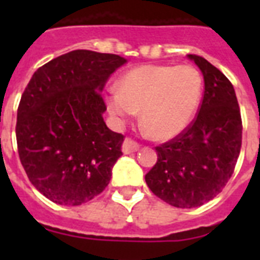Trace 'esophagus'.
<instances>
[{
  "instance_id": "obj_1",
  "label": "esophagus",
  "mask_w": 260,
  "mask_h": 260,
  "mask_svg": "<svg viewBox=\"0 0 260 260\" xmlns=\"http://www.w3.org/2000/svg\"><path fill=\"white\" fill-rule=\"evenodd\" d=\"M139 148H140L139 143H136L135 140H132V139L129 138H126L125 140H124V143H122V152H124V154H132V152H136Z\"/></svg>"
}]
</instances>
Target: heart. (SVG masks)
<instances>
[{
    "label": "heart",
    "instance_id": "b5f03b06",
    "mask_svg": "<svg viewBox=\"0 0 260 260\" xmlns=\"http://www.w3.org/2000/svg\"><path fill=\"white\" fill-rule=\"evenodd\" d=\"M118 93L108 98V109L118 121L140 112V121L156 140H170L189 126L202 95V77L189 64H144L128 71Z\"/></svg>",
    "mask_w": 260,
    "mask_h": 260
}]
</instances>
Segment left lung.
I'll return each mask as SVG.
<instances>
[{
    "label": "left lung",
    "mask_w": 260,
    "mask_h": 260,
    "mask_svg": "<svg viewBox=\"0 0 260 260\" xmlns=\"http://www.w3.org/2000/svg\"><path fill=\"white\" fill-rule=\"evenodd\" d=\"M189 59L204 75V97L182 134L155 147L158 160L146 182L175 208H197L217 196L234 174L242 147V116L230 79L198 55Z\"/></svg>",
    "instance_id": "left-lung-1"
}]
</instances>
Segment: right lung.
<instances>
[{
  "instance_id": "1",
  "label": "right lung",
  "mask_w": 260,
  "mask_h": 260,
  "mask_svg": "<svg viewBox=\"0 0 260 260\" xmlns=\"http://www.w3.org/2000/svg\"><path fill=\"white\" fill-rule=\"evenodd\" d=\"M126 60L75 50L39 67L21 95L16 139L30 183L55 204L77 206L109 185L124 136L106 126L101 91Z\"/></svg>"
}]
</instances>
